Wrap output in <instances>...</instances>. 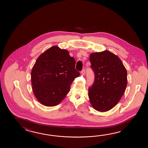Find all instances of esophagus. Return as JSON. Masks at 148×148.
Returning <instances> with one entry per match:
<instances>
[{
	"label": "esophagus",
	"mask_w": 148,
	"mask_h": 148,
	"mask_svg": "<svg viewBox=\"0 0 148 148\" xmlns=\"http://www.w3.org/2000/svg\"><path fill=\"white\" fill-rule=\"evenodd\" d=\"M81 74H82V75H85V70L83 69L82 71V72H81Z\"/></svg>",
	"instance_id": "34e87169"
}]
</instances>
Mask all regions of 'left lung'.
<instances>
[{"label":"left lung","instance_id":"1","mask_svg":"<svg viewBox=\"0 0 148 148\" xmlns=\"http://www.w3.org/2000/svg\"><path fill=\"white\" fill-rule=\"evenodd\" d=\"M89 60L95 81L88 89L91 106L98 112L112 109L119 102L127 84V71L120 58L110 51L92 53Z\"/></svg>","mask_w":148,"mask_h":148}]
</instances>
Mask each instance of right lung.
I'll return each mask as SVG.
<instances>
[{
    "mask_svg": "<svg viewBox=\"0 0 148 148\" xmlns=\"http://www.w3.org/2000/svg\"><path fill=\"white\" fill-rule=\"evenodd\" d=\"M69 52L53 46L38 57L31 71L32 90L43 105L52 107L66 97L74 79L80 75Z\"/></svg>",
    "mask_w": 148,
    "mask_h": 148,
    "instance_id": "right-lung-1",
    "label": "right lung"
}]
</instances>
